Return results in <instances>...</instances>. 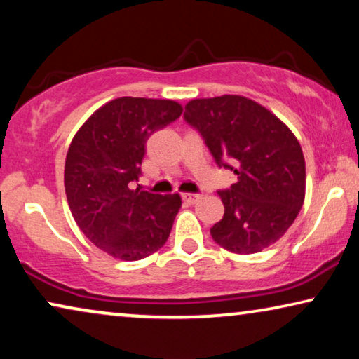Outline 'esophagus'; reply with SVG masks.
<instances>
[{
	"instance_id": "34e87169",
	"label": "esophagus",
	"mask_w": 359,
	"mask_h": 359,
	"mask_svg": "<svg viewBox=\"0 0 359 359\" xmlns=\"http://www.w3.org/2000/svg\"><path fill=\"white\" fill-rule=\"evenodd\" d=\"M199 198H201V194H193V193L183 194V199L186 201V203H189V204H194Z\"/></svg>"
}]
</instances>
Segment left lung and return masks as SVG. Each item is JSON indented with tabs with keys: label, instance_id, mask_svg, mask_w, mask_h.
<instances>
[{
	"label": "left lung",
	"instance_id": "8db88e82",
	"mask_svg": "<svg viewBox=\"0 0 359 359\" xmlns=\"http://www.w3.org/2000/svg\"><path fill=\"white\" fill-rule=\"evenodd\" d=\"M184 121L199 132L219 168L237 175V183L217 191L225 212L210 229L214 242L238 255L278 242L306 196V161L289 127L237 95L189 101Z\"/></svg>",
	"mask_w": 359,
	"mask_h": 359
}]
</instances>
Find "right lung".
<instances>
[{"instance_id":"1","label":"right lung","mask_w":359,"mask_h":359,"mask_svg":"<svg viewBox=\"0 0 359 359\" xmlns=\"http://www.w3.org/2000/svg\"><path fill=\"white\" fill-rule=\"evenodd\" d=\"M176 101L117 97L100 107L73 137L65 193L85 237L111 257L137 262L166 243L180 194L135 188L149 137L178 119Z\"/></svg>"}]
</instances>
